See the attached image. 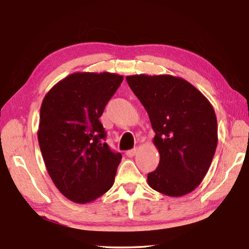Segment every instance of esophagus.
<instances>
[{"mask_svg": "<svg viewBox=\"0 0 249 249\" xmlns=\"http://www.w3.org/2000/svg\"><path fill=\"white\" fill-rule=\"evenodd\" d=\"M137 151H138V149L137 148H133V149H129V150H127L126 151V155L128 156V157H133V156H135L137 154Z\"/></svg>", "mask_w": 249, "mask_h": 249, "instance_id": "esophagus-1", "label": "esophagus"}]
</instances>
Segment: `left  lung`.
I'll return each mask as SVG.
<instances>
[{"label":"left lung","mask_w":249,"mask_h":249,"mask_svg":"<svg viewBox=\"0 0 249 249\" xmlns=\"http://www.w3.org/2000/svg\"><path fill=\"white\" fill-rule=\"evenodd\" d=\"M148 113L159 165L147 176L150 188L169 196L188 195L201 183L217 146V121L209 100L182 78L126 77Z\"/></svg>","instance_id":"8db88e82"}]
</instances>
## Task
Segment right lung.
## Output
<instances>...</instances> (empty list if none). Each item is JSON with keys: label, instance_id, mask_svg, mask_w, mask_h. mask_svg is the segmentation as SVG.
Masks as SVG:
<instances>
[{"label": "right lung", "instance_id": "add662e5", "mask_svg": "<svg viewBox=\"0 0 249 249\" xmlns=\"http://www.w3.org/2000/svg\"><path fill=\"white\" fill-rule=\"evenodd\" d=\"M123 75L75 72L53 86L40 107L38 142L50 178L67 199L88 203L114 183L122 155L111 150L100 117Z\"/></svg>", "mask_w": 249, "mask_h": 249}]
</instances>
